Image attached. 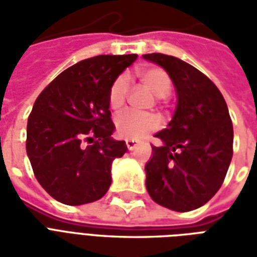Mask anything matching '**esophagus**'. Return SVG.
<instances>
[{
	"label": "esophagus",
	"instance_id": "obj_1",
	"mask_svg": "<svg viewBox=\"0 0 257 257\" xmlns=\"http://www.w3.org/2000/svg\"><path fill=\"white\" fill-rule=\"evenodd\" d=\"M125 145L128 147V150H135L136 149V146H138V142H135V140H125Z\"/></svg>",
	"mask_w": 257,
	"mask_h": 257
}]
</instances>
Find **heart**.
Returning <instances> with one entry per match:
<instances>
[{"instance_id":"b5f03b06","label":"heart","mask_w":257,"mask_h":257,"mask_svg":"<svg viewBox=\"0 0 257 257\" xmlns=\"http://www.w3.org/2000/svg\"><path fill=\"white\" fill-rule=\"evenodd\" d=\"M138 77L146 89L157 97H167L172 90V81L161 67H143L138 71ZM129 81L126 75H118L108 89V104L112 110H121L128 99ZM115 131L123 139L139 140L160 126V121L153 114L122 112L115 117Z\"/></svg>"}]
</instances>
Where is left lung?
<instances>
[{"mask_svg":"<svg viewBox=\"0 0 257 257\" xmlns=\"http://www.w3.org/2000/svg\"><path fill=\"white\" fill-rule=\"evenodd\" d=\"M165 68L178 93L172 121L156 138L146 164V187L154 202L176 212L206 204L220 189L232 158V122L226 100L204 73L175 56L143 55Z\"/></svg>","mask_w":257,"mask_h":257,"instance_id":"8db88e82","label":"left lung"}]
</instances>
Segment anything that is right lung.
<instances>
[{
	"label": "right lung",
	"instance_id": "add662e5",
	"mask_svg": "<svg viewBox=\"0 0 257 257\" xmlns=\"http://www.w3.org/2000/svg\"><path fill=\"white\" fill-rule=\"evenodd\" d=\"M138 55H99L60 73L37 97L27 121L26 150L38 183L66 205L100 199L111 164L126 153L114 140L108 104L112 81Z\"/></svg>",
	"mask_w": 257,
	"mask_h": 257
}]
</instances>
